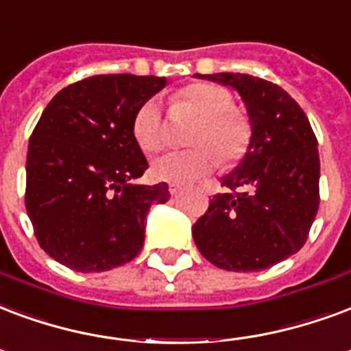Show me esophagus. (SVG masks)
<instances>
[{"instance_id":"esophagus-1","label":"esophagus","mask_w":351,"mask_h":351,"mask_svg":"<svg viewBox=\"0 0 351 351\" xmlns=\"http://www.w3.org/2000/svg\"><path fill=\"white\" fill-rule=\"evenodd\" d=\"M180 191H182V186H178V184H171V186H169V193H171V195H178Z\"/></svg>"}]
</instances>
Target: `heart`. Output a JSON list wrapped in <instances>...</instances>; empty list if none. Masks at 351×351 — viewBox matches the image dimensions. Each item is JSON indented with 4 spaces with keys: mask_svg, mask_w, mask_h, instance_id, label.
I'll list each match as a JSON object with an SVG mask.
<instances>
[{
    "mask_svg": "<svg viewBox=\"0 0 351 351\" xmlns=\"http://www.w3.org/2000/svg\"><path fill=\"white\" fill-rule=\"evenodd\" d=\"M178 104L188 106L201 123L189 143L197 147L182 152H169L152 163V176L160 182L189 184L208 175L219 165L240 160L247 152L251 128L245 117L232 111V96L214 83H193L178 95ZM132 134L143 152L154 154L167 145V126L158 98H149L137 108L132 121ZM215 149H212L211 147Z\"/></svg>",
    "mask_w": 351,
    "mask_h": 351,
    "instance_id": "heart-1",
    "label": "heart"
}]
</instances>
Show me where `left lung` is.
<instances>
[{"mask_svg":"<svg viewBox=\"0 0 351 351\" xmlns=\"http://www.w3.org/2000/svg\"><path fill=\"white\" fill-rule=\"evenodd\" d=\"M240 95L247 152L191 228L201 255L228 271H261L295 255L320 204L318 141L307 115L279 85L249 74H195Z\"/></svg>","mask_w":351,"mask_h":351,"instance_id":"1","label":"left lung"}]
</instances>
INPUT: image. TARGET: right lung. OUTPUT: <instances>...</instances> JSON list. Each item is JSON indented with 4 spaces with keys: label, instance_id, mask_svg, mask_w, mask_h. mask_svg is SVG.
I'll return each instance as SVG.
<instances>
[{
    "label": "right lung",
    "instance_id": "right-lung-1",
    "mask_svg": "<svg viewBox=\"0 0 351 351\" xmlns=\"http://www.w3.org/2000/svg\"><path fill=\"white\" fill-rule=\"evenodd\" d=\"M165 85L156 76H93L59 90L43 111L27 147L25 208L59 264L93 274L139 255L147 214L167 202L169 186L134 184L149 163L132 121Z\"/></svg>",
    "mask_w": 351,
    "mask_h": 351
}]
</instances>
